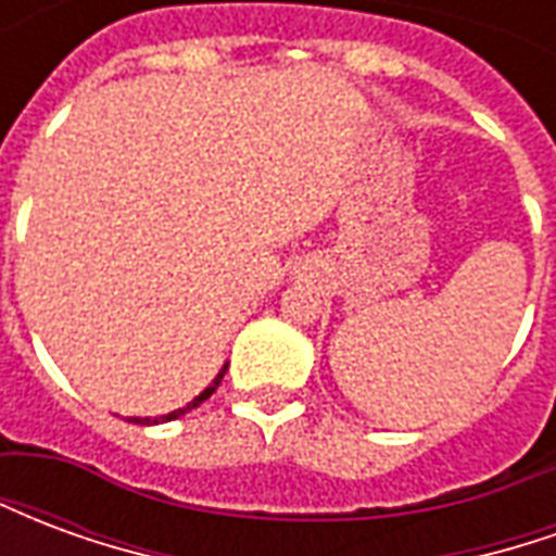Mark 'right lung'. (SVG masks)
<instances>
[{"instance_id": "add662e5", "label": "right lung", "mask_w": 556, "mask_h": 556, "mask_svg": "<svg viewBox=\"0 0 556 556\" xmlns=\"http://www.w3.org/2000/svg\"><path fill=\"white\" fill-rule=\"evenodd\" d=\"M226 369H229V366H223V369H219L217 378H214V384L205 387V390H202V393H199V396H195L193 402H190V405H187V408H178V410H172V414H163V417H154V419H151V417H146V419L134 417V419H130V422H142V426H146V422H169V419H178V417H181V414H187V410L199 408V405H202V402H205V399L211 396V393H214V390H217L219 381H223V375H226Z\"/></svg>"}]
</instances>
